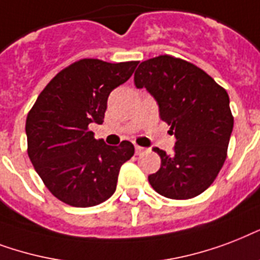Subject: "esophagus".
<instances>
[{
	"instance_id": "obj_1",
	"label": "esophagus",
	"mask_w": 260,
	"mask_h": 260,
	"mask_svg": "<svg viewBox=\"0 0 260 260\" xmlns=\"http://www.w3.org/2000/svg\"><path fill=\"white\" fill-rule=\"evenodd\" d=\"M144 152H145V148H142V146H138V145H137V146H136V154H142Z\"/></svg>"
}]
</instances>
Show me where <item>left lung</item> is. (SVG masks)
Returning a JSON list of instances; mask_svg holds the SVG:
<instances>
[{"instance_id":"obj_1","label":"left lung","mask_w":260,"mask_h":260,"mask_svg":"<svg viewBox=\"0 0 260 260\" xmlns=\"http://www.w3.org/2000/svg\"><path fill=\"white\" fill-rule=\"evenodd\" d=\"M134 84L154 98L160 118L176 138L172 154L153 148L161 167L149 175L150 186L171 199L202 194L226 158L233 130L226 90L202 69L170 55L141 62Z\"/></svg>"}]
</instances>
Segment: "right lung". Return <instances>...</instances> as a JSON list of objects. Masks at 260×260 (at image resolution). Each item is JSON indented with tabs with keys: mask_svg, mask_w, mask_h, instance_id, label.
Here are the masks:
<instances>
[{
	"mask_svg": "<svg viewBox=\"0 0 260 260\" xmlns=\"http://www.w3.org/2000/svg\"><path fill=\"white\" fill-rule=\"evenodd\" d=\"M137 61L81 59L55 76L28 112V156L50 192L74 207L96 206L116 190L134 145L110 146L88 124L103 123L108 96L132 77Z\"/></svg>",
	"mask_w": 260,
	"mask_h": 260,
	"instance_id": "add662e5",
	"label": "right lung"
}]
</instances>
